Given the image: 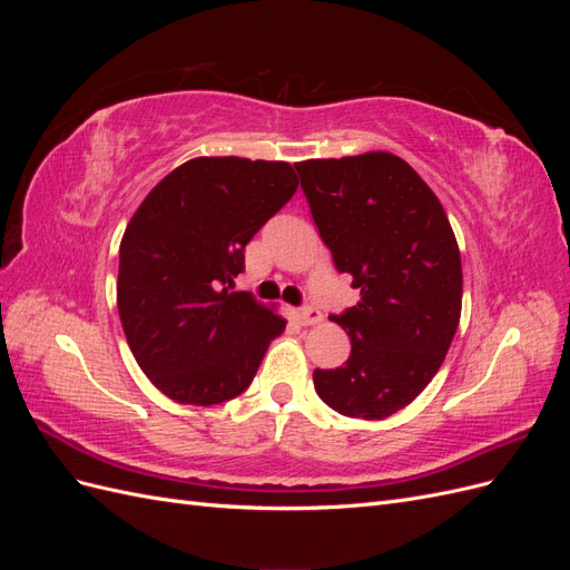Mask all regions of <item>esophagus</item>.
<instances>
[{"label":"esophagus","mask_w":570,"mask_h":570,"mask_svg":"<svg viewBox=\"0 0 570 570\" xmlns=\"http://www.w3.org/2000/svg\"><path fill=\"white\" fill-rule=\"evenodd\" d=\"M295 316H297V321H299L302 325H316V323L323 321V314L318 312L316 306H304V308H299V312H297Z\"/></svg>","instance_id":"34e87169"}]
</instances>
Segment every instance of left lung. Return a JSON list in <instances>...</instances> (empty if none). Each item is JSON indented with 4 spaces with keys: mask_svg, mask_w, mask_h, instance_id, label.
I'll list each match as a JSON object with an SVG mask.
<instances>
[{
    "mask_svg": "<svg viewBox=\"0 0 570 570\" xmlns=\"http://www.w3.org/2000/svg\"><path fill=\"white\" fill-rule=\"evenodd\" d=\"M312 216L340 273L361 289L333 316L352 340L347 364L314 371L342 416L381 421L433 381L461 318L463 273L440 199L390 151L295 164Z\"/></svg>",
    "mask_w": 570,
    "mask_h": 570,
    "instance_id": "left-lung-1",
    "label": "left lung"
}]
</instances>
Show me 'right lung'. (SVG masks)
Masks as SVG:
<instances>
[{"mask_svg": "<svg viewBox=\"0 0 570 570\" xmlns=\"http://www.w3.org/2000/svg\"><path fill=\"white\" fill-rule=\"evenodd\" d=\"M287 161L197 157L151 187L120 239L116 302L128 347L178 404L245 392L285 318L235 292L245 247L297 193Z\"/></svg>", "mask_w": 570, "mask_h": 570, "instance_id": "obj_1", "label": "right lung"}]
</instances>
